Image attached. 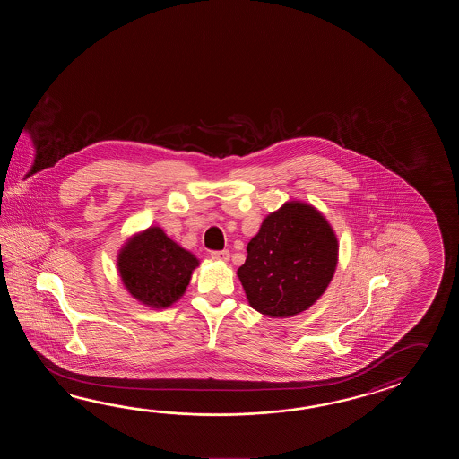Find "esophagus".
Wrapping results in <instances>:
<instances>
[{"instance_id": "esophagus-1", "label": "esophagus", "mask_w": 459, "mask_h": 459, "mask_svg": "<svg viewBox=\"0 0 459 459\" xmlns=\"http://www.w3.org/2000/svg\"><path fill=\"white\" fill-rule=\"evenodd\" d=\"M212 259H215V261H220V263H226L228 259H230V251H226V249H223V251H212Z\"/></svg>"}]
</instances>
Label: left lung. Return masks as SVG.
Returning <instances> with one entry per match:
<instances>
[{"label": "left lung", "instance_id": "1", "mask_svg": "<svg viewBox=\"0 0 459 459\" xmlns=\"http://www.w3.org/2000/svg\"><path fill=\"white\" fill-rule=\"evenodd\" d=\"M338 249L334 230L315 206L285 202L264 218L238 269L247 302L271 318L308 310L332 282Z\"/></svg>", "mask_w": 459, "mask_h": 459}]
</instances>
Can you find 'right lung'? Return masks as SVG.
<instances>
[{"label": "right lung", "instance_id": "add662e5", "mask_svg": "<svg viewBox=\"0 0 459 459\" xmlns=\"http://www.w3.org/2000/svg\"><path fill=\"white\" fill-rule=\"evenodd\" d=\"M200 261L172 241L162 228L133 234L117 253V273L137 302L162 310L186 293Z\"/></svg>", "mask_w": 459, "mask_h": 459}]
</instances>
